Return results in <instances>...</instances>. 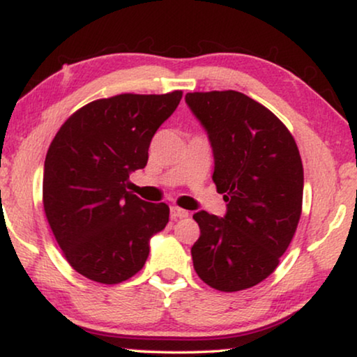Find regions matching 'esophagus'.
<instances>
[{
    "label": "esophagus",
    "instance_id": "obj_1",
    "mask_svg": "<svg viewBox=\"0 0 357 357\" xmlns=\"http://www.w3.org/2000/svg\"><path fill=\"white\" fill-rule=\"evenodd\" d=\"M188 216V211H185V209L178 208V206H170V219H182V218H187Z\"/></svg>",
    "mask_w": 357,
    "mask_h": 357
}]
</instances>
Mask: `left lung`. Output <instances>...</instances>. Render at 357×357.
Listing matches in <instances>:
<instances>
[{"label":"left lung","mask_w":357,"mask_h":357,"mask_svg":"<svg viewBox=\"0 0 357 357\" xmlns=\"http://www.w3.org/2000/svg\"><path fill=\"white\" fill-rule=\"evenodd\" d=\"M185 102L206 131L224 218L193 214L195 271L218 291H242L275 271L301 219L304 169L275 114L237 91L190 92Z\"/></svg>","instance_id":"left-lung-1"}]
</instances>
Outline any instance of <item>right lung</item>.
<instances>
[{
	"label": "right lung",
	"instance_id": "add662e5",
	"mask_svg": "<svg viewBox=\"0 0 357 357\" xmlns=\"http://www.w3.org/2000/svg\"><path fill=\"white\" fill-rule=\"evenodd\" d=\"M182 91L120 94L65 121L45 158L43 208L58 245L79 275L119 284L144 266L151 237L169 222L165 203L130 193V174L148 164L151 139Z\"/></svg>",
	"mask_w": 357,
	"mask_h": 357
}]
</instances>
